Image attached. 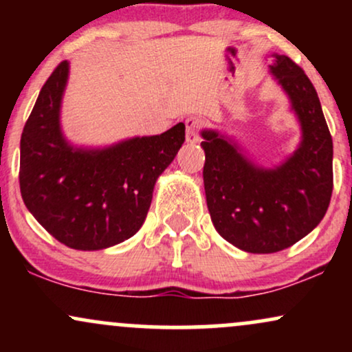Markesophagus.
Masks as SVG:
<instances>
[{
  "label": "esophagus",
  "instance_id": "obj_1",
  "mask_svg": "<svg viewBox=\"0 0 352 352\" xmlns=\"http://www.w3.org/2000/svg\"><path fill=\"white\" fill-rule=\"evenodd\" d=\"M200 119L197 117H188L185 119V139H187V144H197L199 142V131H200Z\"/></svg>",
  "mask_w": 352,
  "mask_h": 352
}]
</instances>
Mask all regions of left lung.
<instances>
[{
	"label": "left lung",
	"instance_id": "left-lung-1",
	"mask_svg": "<svg viewBox=\"0 0 352 352\" xmlns=\"http://www.w3.org/2000/svg\"><path fill=\"white\" fill-rule=\"evenodd\" d=\"M270 74L288 96L301 129L296 151L272 168L250 159L233 137L201 131L204 185L213 227L248 253H276L318 227L333 193V139L308 76L272 54Z\"/></svg>",
	"mask_w": 352,
	"mask_h": 352
}]
</instances>
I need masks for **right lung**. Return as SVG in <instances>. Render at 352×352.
Listing matches in <instances>:
<instances>
[{"instance_id":"obj_1","label":"right lung","mask_w":352,"mask_h":352,"mask_svg":"<svg viewBox=\"0 0 352 352\" xmlns=\"http://www.w3.org/2000/svg\"><path fill=\"white\" fill-rule=\"evenodd\" d=\"M67 79L69 60H63L24 125L19 187L46 232L69 248L94 252L122 243L142 227L155 182L184 144L185 124L104 147L74 145L60 125Z\"/></svg>"}]
</instances>
